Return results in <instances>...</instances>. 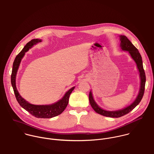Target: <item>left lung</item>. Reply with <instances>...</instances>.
<instances>
[{
  "mask_svg": "<svg viewBox=\"0 0 154 154\" xmlns=\"http://www.w3.org/2000/svg\"><path fill=\"white\" fill-rule=\"evenodd\" d=\"M120 41H121V43H120L121 49L123 51H126L129 52L131 57L135 61L137 66V68L140 72V76L141 79L140 89L136 99L131 105H130L129 106H127L124 109L118 110V111H108L100 108L94 102L91 92L90 91V93H89L90 103L91 107L93 108V109L97 113L100 115H102L103 116L109 117H115V118L120 117L123 116L125 114H127L130 111H131L137 105H138V103L141 100L143 96L144 95V89H145V82H146V75H145L144 70L143 69L142 58L138 49L132 44V43L128 39V38L126 36L120 35Z\"/></svg>",
  "mask_w": 154,
  "mask_h": 154,
  "instance_id": "obj_1",
  "label": "left lung"
}]
</instances>
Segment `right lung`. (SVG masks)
Segmentation results:
<instances>
[{
	"mask_svg": "<svg viewBox=\"0 0 154 154\" xmlns=\"http://www.w3.org/2000/svg\"><path fill=\"white\" fill-rule=\"evenodd\" d=\"M41 40L33 39L29 42L24 47L22 51L16 56L14 61L13 63L12 73H11V84L13 88V90L15 94V96L18 103L20 105L24 108L25 110L28 111L31 115L34 116L37 118H44L49 119L55 116H57L61 114L66 109L68 103L70 94L74 89V87L70 88L64 96V97L58 101L57 102L49 105H32L26 101L19 94L16 85V77L18 68L22 58L23 57L26 52L30 49L34 45L37 44L38 42H41Z\"/></svg>",
	"mask_w": 154,
	"mask_h": 154,
	"instance_id": "1",
	"label": "right lung"
}]
</instances>
